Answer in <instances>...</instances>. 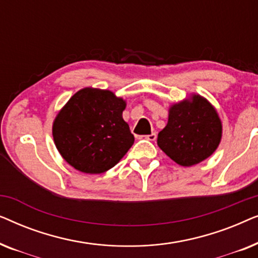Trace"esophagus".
Segmentation results:
<instances>
[{
    "mask_svg": "<svg viewBox=\"0 0 258 258\" xmlns=\"http://www.w3.org/2000/svg\"><path fill=\"white\" fill-rule=\"evenodd\" d=\"M156 133H151L150 135H146V136H140V139H144V140H148V141H155L156 140Z\"/></svg>",
    "mask_w": 258,
    "mask_h": 258,
    "instance_id": "esophagus-1",
    "label": "esophagus"
}]
</instances>
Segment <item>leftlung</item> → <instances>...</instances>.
<instances>
[{
	"label": "left lung",
	"mask_w": 258,
	"mask_h": 258,
	"mask_svg": "<svg viewBox=\"0 0 258 258\" xmlns=\"http://www.w3.org/2000/svg\"><path fill=\"white\" fill-rule=\"evenodd\" d=\"M222 139V121L206 97H190L169 107L168 123L158 133L157 146L182 167H191L207 160Z\"/></svg>",
	"instance_id": "left-lung-1"
}]
</instances>
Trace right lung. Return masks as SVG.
Listing matches in <instances>:
<instances>
[{
    "mask_svg": "<svg viewBox=\"0 0 258 258\" xmlns=\"http://www.w3.org/2000/svg\"><path fill=\"white\" fill-rule=\"evenodd\" d=\"M126 102L110 90L87 87L73 95L52 122V137L67 163L96 175L115 167L134 144L122 117Z\"/></svg>",
    "mask_w": 258,
    "mask_h": 258,
    "instance_id": "add662e5",
    "label": "right lung"
}]
</instances>
